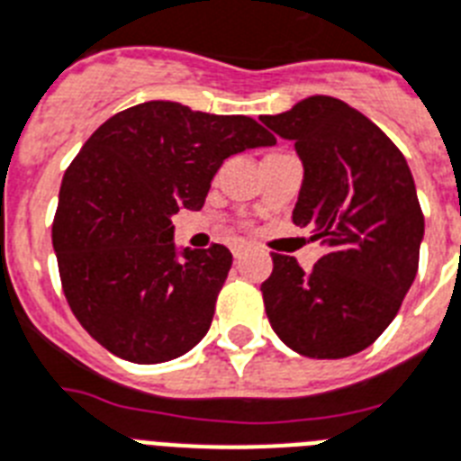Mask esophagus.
<instances>
[{"mask_svg": "<svg viewBox=\"0 0 461 461\" xmlns=\"http://www.w3.org/2000/svg\"><path fill=\"white\" fill-rule=\"evenodd\" d=\"M246 250H249V246H243V243H237V246H234V249H231V253H234V258H243L246 256Z\"/></svg>", "mask_w": 461, "mask_h": 461, "instance_id": "esophagus-1", "label": "esophagus"}]
</instances>
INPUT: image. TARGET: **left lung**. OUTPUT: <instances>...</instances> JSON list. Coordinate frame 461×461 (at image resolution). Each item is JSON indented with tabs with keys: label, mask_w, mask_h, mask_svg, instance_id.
I'll list each match as a JSON object with an SVG mask.
<instances>
[{
	"label": "left lung",
	"mask_w": 461,
	"mask_h": 461,
	"mask_svg": "<svg viewBox=\"0 0 461 461\" xmlns=\"http://www.w3.org/2000/svg\"><path fill=\"white\" fill-rule=\"evenodd\" d=\"M303 160L294 224L327 253L310 272L272 253L265 312L295 353L339 360L369 348L398 315L419 267L424 215L410 166L366 115L334 96H308L260 115Z\"/></svg>",
	"instance_id": "obj_1"
}]
</instances>
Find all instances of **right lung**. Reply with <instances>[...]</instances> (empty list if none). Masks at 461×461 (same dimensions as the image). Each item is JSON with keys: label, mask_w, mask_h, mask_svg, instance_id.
Masks as SVG:
<instances>
[{"label": "right lung", "mask_w": 461, "mask_h": 461, "mask_svg": "<svg viewBox=\"0 0 461 461\" xmlns=\"http://www.w3.org/2000/svg\"><path fill=\"white\" fill-rule=\"evenodd\" d=\"M246 115L146 101L108 118L63 175L51 224L73 315L113 355L158 365L208 334L231 253L177 250L172 215L201 211L224 158L272 146Z\"/></svg>", "instance_id": "obj_1"}]
</instances>
